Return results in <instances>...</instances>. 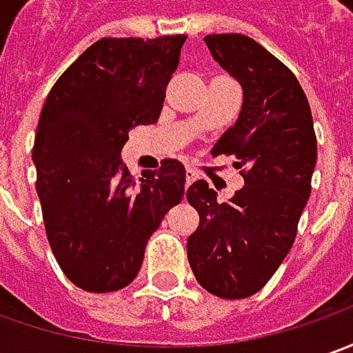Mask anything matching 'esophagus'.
Returning a JSON list of instances; mask_svg holds the SVG:
<instances>
[{
  "label": "esophagus",
  "instance_id": "obj_1",
  "mask_svg": "<svg viewBox=\"0 0 353 353\" xmlns=\"http://www.w3.org/2000/svg\"><path fill=\"white\" fill-rule=\"evenodd\" d=\"M195 177H197L195 176V172H193L191 168H188V170H185V188H189V185L195 181Z\"/></svg>",
  "mask_w": 353,
  "mask_h": 353
}]
</instances>
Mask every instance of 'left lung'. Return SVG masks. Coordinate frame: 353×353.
Listing matches in <instances>:
<instances>
[{
	"label": "left lung",
	"instance_id": "1",
	"mask_svg": "<svg viewBox=\"0 0 353 353\" xmlns=\"http://www.w3.org/2000/svg\"><path fill=\"white\" fill-rule=\"evenodd\" d=\"M219 66L242 85L236 123L211 154L234 156L244 188L226 203L205 179L188 189L199 226L188 238V260L203 289L221 299L258 293L291 250L310 195L316 134L295 74L246 34H207Z\"/></svg>",
	"mask_w": 353,
	"mask_h": 353
}]
</instances>
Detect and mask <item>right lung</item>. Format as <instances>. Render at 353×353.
Masks as SVG:
<instances>
[{
    "instance_id": "right-lung-1",
    "label": "right lung",
    "mask_w": 353,
    "mask_h": 353,
    "mask_svg": "<svg viewBox=\"0 0 353 353\" xmlns=\"http://www.w3.org/2000/svg\"><path fill=\"white\" fill-rule=\"evenodd\" d=\"M185 34L101 39L58 78L32 146L46 238L68 279L90 293L134 281L185 168L162 160L134 179L121 160L132 127L156 123Z\"/></svg>"
}]
</instances>
